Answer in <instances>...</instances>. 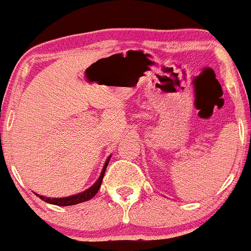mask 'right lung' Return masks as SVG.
<instances>
[{
    "instance_id": "1",
    "label": "right lung",
    "mask_w": 251,
    "mask_h": 251,
    "mask_svg": "<svg viewBox=\"0 0 251 251\" xmlns=\"http://www.w3.org/2000/svg\"><path fill=\"white\" fill-rule=\"evenodd\" d=\"M110 158H111V156L108 157V158L106 159V162H105L101 174H100L99 179L97 180V182H95L92 187H89L88 190L84 191V192L77 193V195L70 196V197H63V198H47V197H43V196H41V195H37V193H36V196H38V197H40L42 201H45V202H47L49 204H54V205H59V206L75 205V204L83 203V202H87V201L92 200V198L97 195L98 191H99L100 186H101L102 177H104V175H105V170H106L108 162H110Z\"/></svg>"
}]
</instances>
